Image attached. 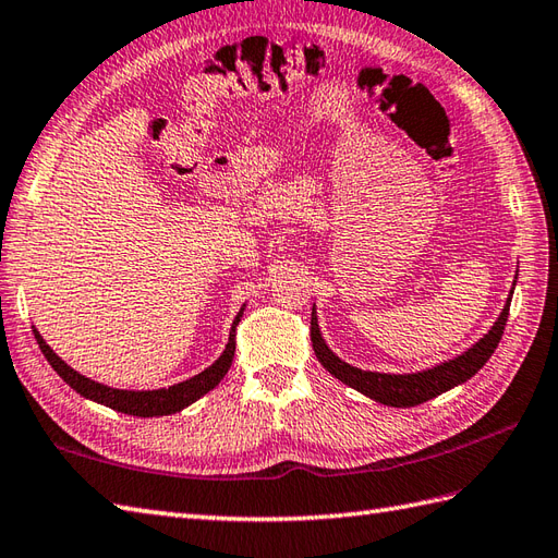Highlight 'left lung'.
I'll list each match as a JSON object with an SVG mask.
<instances>
[{"instance_id":"left-lung-1","label":"left lung","mask_w":558,"mask_h":558,"mask_svg":"<svg viewBox=\"0 0 558 558\" xmlns=\"http://www.w3.org/2000/svg\"><path fill=\"white\" fill-rule=\"evenodd\" d=\"M509 306H511V296L507 300V306H504L501 316L497 318L495 326H492V330L481 342H475L469 352H463L457 359L445 361V364L421 371V373H404V375L373 373V371H361L344 364L340 356H335L330 352L326 340L320 338L316 308L311 311V344H314V352L323 364V368L332 373L335 378L342 380L349 387H354V390H359L361 395L380 401V404L407 409V407L423 404V401L442 395L465 380H471L473 375L487 364V359L495 354V349L504 335V326H507L509 320Z\"/></svg>"}]
</instances>
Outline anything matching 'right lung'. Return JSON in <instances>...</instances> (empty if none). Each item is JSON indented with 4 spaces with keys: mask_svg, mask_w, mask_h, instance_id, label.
Returning <instances> with one entry per match:
<instances>
[{
    "mask_svg": "<svg viewBox=\"0 0 558 558\" xmlns=\"http://www.w3.org/2000/svg\"><path fill=\"white\" fill-rule=\"evenodd\" d=\"M242 311H244V306L240 308L235 323H232L226 352L220 354L214 364L206 371H202L199 375H194V378H190L185 383L168 387V390L166 387H161V390H142V392L113 390V387L89 380V378H85V375L73 371L69 364H63V361L54 352H51V347L43 340L40 332H37L35 328H33V332H35L37 344H40V349H43L45 359L51 364V368H54L63 378V383L71 385L77 395H83L85 399H93V401H97V404H104L113 411L128 413V416L149 418V416H168V413H175L180 409L190 407L192 401H197L199 397L214 390V387L223 380V375L232 366V356H235V328L240 323Z\"/></svg>",
    "mask_w": 558,
    "mask_h": 558,
    "instance_id": "right-lung-1",
    "label": "right lung"
}]
</instances>
